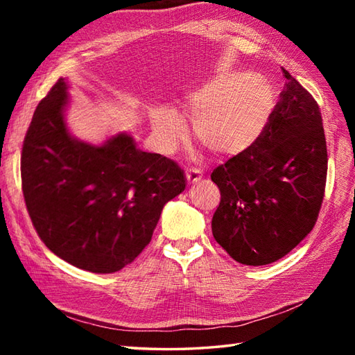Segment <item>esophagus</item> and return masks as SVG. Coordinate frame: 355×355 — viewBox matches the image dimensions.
<instances>
[{
    "mask_svg": "<svg viewBox=\"0 0 355 355\" xmlns=\"http://www.w3.org/2000/svg\"><path fill=\"white\" fill-rule=\"evenodd\" d=\"M186 178H187V182L192 184L198 183L202 178V172L198 168H189V169H186Z\"/></svg>",
    "mask_w": 355,
    "mask_h": 355,
    "instance_id": "1",
    "label": "esophagus"
}]
</instances>
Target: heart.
<instances>
[{"label":"heart","mask_w":355,"mask_h":355,"mask_svg":"<svg viewBox=\"0 0 355 355\" xmlns=\"http://www.w3.org/2000/svg\"><path fill=\"white\" fill-rule=\"evenodd\" d=\"M193 116V130L202 146L220 155H233L250 148L267 126L275 107L271 88L247 73H229L193 92L186 101ZM155 140L169 150L183 137L182 114L162 107L153 114Z\"/></svg>","instance_id":"1"}]
</instances>
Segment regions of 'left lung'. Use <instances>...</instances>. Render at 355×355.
I'll list each match as a JSON object with an SVG mask.
<instances>
[{
    "label": "left lung",
    "instance_id": "1",
    "mask_svg": "<svg viewBox=\"0 0 355 355\" xmlns=\"http://www.w3.org/2000/svg\"><path fill=\"white\" fill-rule=\"evenodd\" d=\"M286 79L262 134L214 169L221 192L212 218L218 244L244 266H267L314 227L325 195L328 154L318 102Z\"/></svg>",
    "mask_w": 355,
    "mask_h": 355
}]
</instances>
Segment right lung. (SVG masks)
<instances>
[{
	"instance_id": "obj_1",
	"label": "right lung",
	"mask_w": 355,
	"mask_h": 355,
	"mask_svg": "<svg viewBox=\"0 0 355 355\" xmlns=\"http://www.w3.org/2000/svg\"><path fill=\"white\" fill-rule=\"evenodd\" d=\"M61 78L36 107L21 153V183L47 248L92 273H116L153 238L163 206L186 187L168 157L143 153L130 135L103 146L74 140L64 123Z\"/></svg>"
}]
</instances>
